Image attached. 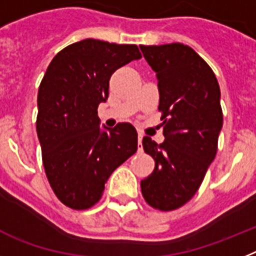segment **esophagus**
Here are the masks:
<instances>
[{"label":"esophagus","instance_id":"esophagus-1","mask_svg":"<svg viewBox=\"0 0 256 256\" xmlns=\"http://www.w3.org/2000/svg\"><path fill=\"white\" fill-rule=\"evenodd\" d=\"M142 140H143V135L139 134V136H138V150H139V152H142L143 150V146H142Z\"/></svg>","mask_w":256,"mask_h":256}]
</instances>
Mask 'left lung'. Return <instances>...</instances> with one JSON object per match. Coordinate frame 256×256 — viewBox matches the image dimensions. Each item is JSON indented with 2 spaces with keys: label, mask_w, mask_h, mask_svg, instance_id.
I'll return each mask as SVG.
<instances>
[{
  "label": "left lung",
  "mask_w": 256,
  "mask_h": 256,
  "mask_svg": "<svg viewBox=\"0 0 256 256\" xmlns=\"http://www.w3.org/2000/svg\"><path fill=\"white\" fill-rule=\"evenodd\" d=\"M158 80L165 142L143 138L154 170L140 182L146 204L161 211L176 210L198 190L215 158L223 126L220 88L208 64L183 44L140 46Z\"/></svg>",
  "instance_id": "left-lung-1"
}]
</instances>
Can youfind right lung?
<instances>
[{"label":"right lung","instance_id":"add662e5","mask_svg":"<svg viewBox=\"0 0 256 256\" xmlns=\"http://www.w3.org/2000/svg\"><path fill=\"white\" fill-rule=\"evenodd\" d=\"M140 58L136 45L86 38L59 51L48 66L36 128L48 183L68 208L94 206L110 174L136 152L134 126L102 130L98 106L108 99L113 72Z\"/></svg>","mask_w":256,"mask_h":256}]
</instances>
